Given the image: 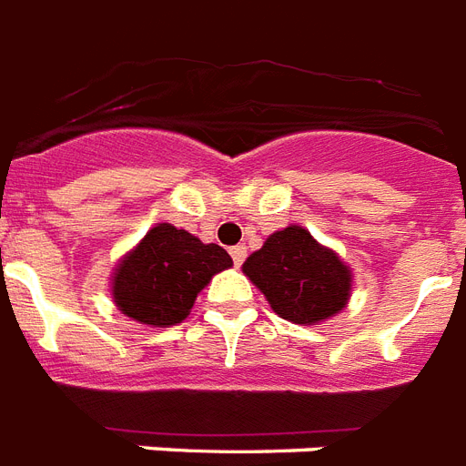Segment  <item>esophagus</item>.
I'll list each match as a JSON object with an SVG mask.
<instances>
[{
  "label": "esophagus",
  "instance_id": "34e87169",
  "mask_svg": "<svg viewBox=\"0 0 466 466\" xmlns=\"http://www.w3.org/2000/svg\"><path fill=\"white\" fill-rule=\"evenodd\" d=\"M230 257H233L236 267H240V264L245 262V257H248V248H245V245H236V248H230Z\"/></svg>",
  "mask_w": 466,
  "mask_h": 466
}]
</instances>
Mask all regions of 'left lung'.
Returning <instances> with one entry per match:
<instances>
[{
    "label": "left lung",
    "instance_id": "1",
    "mask_svg": "<svg viewBox=\"0 0 466 466\" xmlns=\"http://www.w3.org/2000/svg\"><path fill=\"white\" fill-rule=\"evenodd\" d=\"M271 310L293 325H319L351 300V267L303 226L274 230L243 264Z\"/></svg>",
    "mask_w": 466,
    "mask_h": 466
}]
</instances>
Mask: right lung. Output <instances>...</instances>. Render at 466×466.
I'll return each mask as SVG.
<instances>
[{
	"instance_id": "add662e5",
	"label": "right lung",
	"mask_w": 466,
	"mask_h": 466,
	"mask_svg": "<svg viewBox=\"0 0 466 466\" xmlns=\"http://www.w3.org/2000/svg\"><path fill=\"white\" fill-rule=\"evenodd\" d=\"M230 267V255L216 243H202L173 223H156L117 259L110 296L115 308L139 325H180L204 286Z\"/></svg>"
}]
</instances>
